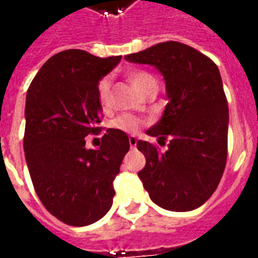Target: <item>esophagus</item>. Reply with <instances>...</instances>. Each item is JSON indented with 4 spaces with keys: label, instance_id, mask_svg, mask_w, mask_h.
Wrapping results in <instances>:
<instances>
[{
    "label": "esophagus",
    "instance_id": "esophagus-1",
    "mask_svg": "<svg viewBox=\"0 0 258 258\" xmlns=\"http://www.w3.org/2000/svg\"><path fill=\"white\" fill-rule=\"evenodd\" d=\"M137 137H135V135H130L128 137V142H130V146H131V148H135V146H137Z\"/></svg>",
    "mask_w": 258,
    "mask_h": 258
}]
</instances>
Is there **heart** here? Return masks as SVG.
<instances>
[{"instance_id": "b5f03b06", "label": "heart", "mask_w": 258, "mask_h": 258, "mask_svg": "<svg viewBox=\"0 0 258 258\" xmlns=\"http://www.w3.org/2000/svg\"><path fill=\"white\" fill-rule=\"evenodd\" d=\"M128 80L130 83L140 91L148 83H151V81L156 79L149 72L137 70V72L128 73ZM109 90H110V83H109L107 79H103L98 84V99H99V103H101V106L103 109H106L107 103H109ZM112 127L116 130H120V131H124V133H135L141 127V121L134 116H131V114H121V116H118L117 118L113 120Z\"/></svg>"}]
</instances>
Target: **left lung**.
I'll use <instances>...</instances> for the list:
<instances>
[{
	"label": "left lung",
	"mask_w": 258,
	"mask_h": 258,
	"mask_svg": "<svg viewBox=\"0 0 258 258\" xmlns=\"http://www.w3.org/2000/svg\"><path fill=\"white\" fill-rule=\"evenodd\" d=\"M124 58L155 66L164 77L168 99L160 121L146 131L163 144L168 137L167 151L138 141L146 159L138 177L157 206L195 210L214 194L227 163L229 112L220 70L210 58L177 41Z\"/></svg>",
	"instance_id": "obj_1"
}]
</instances>
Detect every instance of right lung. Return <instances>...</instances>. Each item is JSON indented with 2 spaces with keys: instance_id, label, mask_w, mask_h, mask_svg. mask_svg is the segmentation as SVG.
I'll return each mask as SVG.
<instances>
[{
  "instance_id": "1",
  "label": "right lung",
  "mask_w": 258,
  "mask_h": 258,
  "mask_svg": "<svg viewBox=\"0 0 258 258\" xmlns=\"http://www.w3.org/2000/svg\"><path fill=\"white\" fill-rule=\"evenodd\" d=\"M120 60L66 49L42 64L27 90L26 163L44 207L68 225H90L112 207L128 135L107 128L98 149H87L85 137L101 130L98 84Z\"/></svg>"
}]
</instances>
